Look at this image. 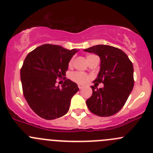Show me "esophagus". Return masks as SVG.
<instances>
[{
	"label": "esophagus",
	"instance_id": "esophagus-1",
	"mask_svg": "<svg viewBox=\"0 0 153 153\" xmlns=\"http://www.w3.org/2000/svg\"><path fill=\"white\" fill-rule=\"evenodd\" d=\"M78 88H79V89H83V88H84V86L82 85H78Z\"/></svg>",
	"mask_w": 153,
	"mask_h": 153
}]
</instances>
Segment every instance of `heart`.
<instances>
[{
    "label": "heart",
    "instance_id": "1",
    "mask_svg": "<svg viewBox=\"0 0 153 153\" xmlns=\"http://www.w3.org/2000/svg\"><path fill=\"white\" fill-rule=\"evenodd\" d=\"M72 63V61L70 62V64ZM71 78L72 81H75L77 83L79 84H85L87 83L90 80V76L84 72H75L71 75Z\"/></svg>",
    "mask_w": 153,
    "mask_h": 153
}]
</instances>
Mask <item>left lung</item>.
I'll return each mask as SVG.
<instances>
[{"label":"left lung","instance_id":"left-lung-1","mask_svg":"<svg viewBox=\"0 0 153 153\" xmlns=\"http://www.w3.org/2000/svg\"><path fill=\"white\" fill-rule=\"evenodd\" d=\"M100 58V69L94 80L92 96L86 104L92 113L101 117L115 115L122 109L132 91L134 67L125 52L118 48L100 44L84 50ZM98 83H102V88L96 89Z\"/></svg>","mask_w":153,"mask_h":153}]
</instances>
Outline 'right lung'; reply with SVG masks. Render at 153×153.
<instances>
[{
    "label": "right lung",
    "mask_w": 153,
    "mask_h": 153,
    "mask_svg": "<svg viewBox=\"0 0 153 153\" xmlns=\"http://www.w3.org/2000/svg\"><path fill=\"white\" fill-rule=\"evenodd\" d=\"M78 51L47 44L25 57L20 70L22 91L30 108L42 118L56 119L68 112L71 99L79 88L69 79L62 88L56 83V78L65 76L68 62Z\"/></svg>",
    "instance_id": "obj_1"
}]
</instances>
